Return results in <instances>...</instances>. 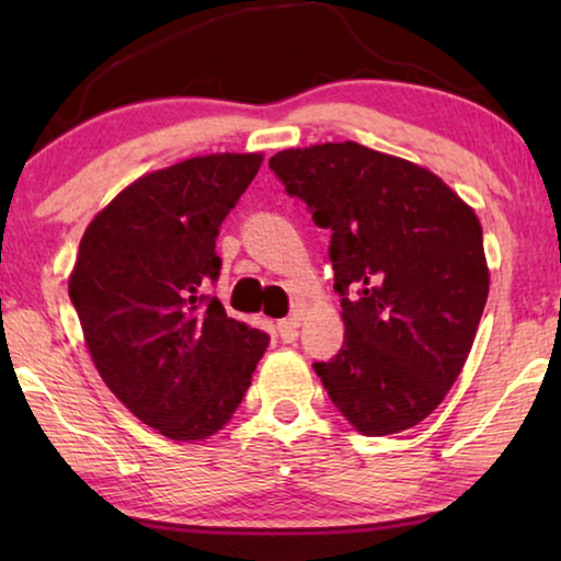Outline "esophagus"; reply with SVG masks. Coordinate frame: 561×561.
Instances as JSON below:
<instances>
[{
	"label": "esophagus",
	"instance_id": "34e87169",
	"mask_svg": "<svg viewBox=\"0 0 561 561\" xmlns=\"http://www.w3.org/2000/svg\"><path fill=\"white\" fill-rule=\"evenodd\" d=\"M298 324H301V319L298 317H288V319H283V321H278V336H280V342H294L296 336H298Z\"/></svg>",
	"mask_w": 561,
	"mask_h": 561
}]
</instances>
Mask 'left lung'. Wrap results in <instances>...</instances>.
Segmentation results:
<instances>
[{
    "instance_id": "left-lung-1",
    "label": "left lung",
    "mask_w": 561,
    "mask_h": 561,
    "mask_svg": "<svg viewBox=\"0 0 561 561\" xmlns=\"http://www.w3.org/2000/svg\"><path fill=\"white\" fill-rule=\"evenodd\" d=\"M271 171L332 232L344 344L313 363L357 432L416 426L455 386L488 301L482 227L444 183L357 142L283 150Z\"/></svg>"
}]
</instances>
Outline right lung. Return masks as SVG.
<instances>
[{
  "instance_id": "right-lung-1",
  "label": "right lung",
  "mask_w": 561,
  "mask_h": 561,
  "mask_svg": "<svg viewBox=\"0 0 561 561\" xmlns=\"http://www.w3.org/2000/svg\"><path fill=\"white\" fill-rule=\"evenodd\" d=\"M263 156H204L148 173L99 211L68 296L106 386L168 439L232 419L271 336L227 317L217 237Z\"/></svg>"
}]
</instances>
